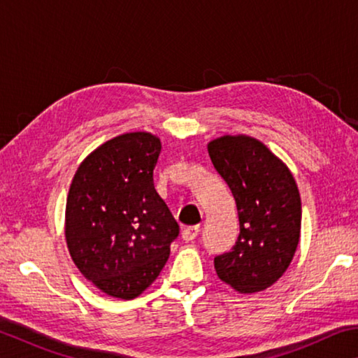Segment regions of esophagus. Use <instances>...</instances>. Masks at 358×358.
Masks as SVG:
<instances>
[{"instance_id": "esophagus-1", "label": "esophagus", "mask_w": 358, "mask_h": 358, "mask_svg": "<svg viewBox=\"0 0 358 358\" xmlns=\"http://www.w3.org/2000/svg\"><path fill=\"white\" fill-rule=\"evenodd\" d=\"M199 232H201V227H199V226L185 227L183 232H181V238H183L185 241H192L194 238L197 237Z\"/></svg>"}]
</instances>
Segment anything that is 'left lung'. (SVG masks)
Returning <instances> with one entry per match:
<instances>
[{"label":"left lung","instance_id":"obj_1","mask_svg":"<svg viewBox=\"0 0 358 358\" xmlns=\"http://www.w3.org/2000/svg\"><path fill=\"white\" fill-rule=\"evenodd\" d=\"M208 155L234 194L240 221L237 243L215 257L216 275L240 294L260 292L284 275L299 246V187L289 167L254 137H217Z\"/></svg>","mask_w":358,"mask_h":358}]
</instances>
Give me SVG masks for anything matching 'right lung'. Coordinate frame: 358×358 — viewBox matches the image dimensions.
Here are the masks:
<instances>
[{
	"label": "right lung",
	"instance_id": "1",
	"mask_svg": "<svg viewBox=\"0 0 358 358\" xmlns=\"http://www.w3.org/2000/svg\"><path fill=\"white\" fill-rule=\"evenodd\" d=\"M159 137L126 132L80 162L66 201L72 262L101 292L132 300L166 265L180 227L155 189Z\"/></svg>",
	"mask_w": 358,
	"mask_h": 358
}]
</instances>
